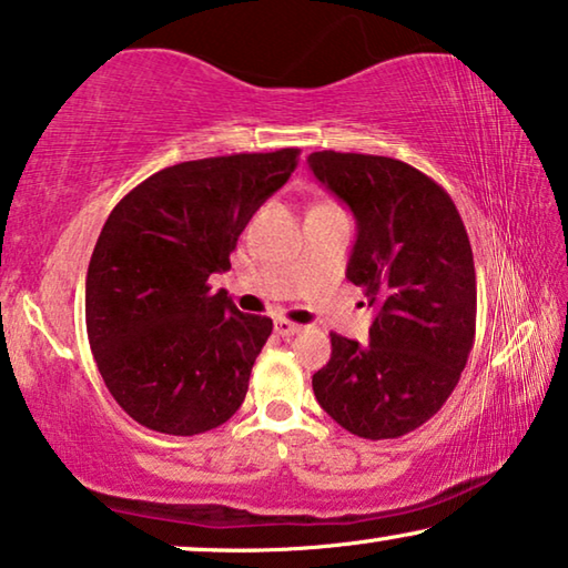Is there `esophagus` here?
<instances>
[{"label":"esophagus","instance_id":"34e87169","mask_svg":"<svg viewBox=\"0 0 568 568\" xmlns=\"http://www.w3.org/2000/svg\"><path fill=\"white\" fill-rule=\"evenodd\" d=\"M301 329H303L301 324L287 322V318H277V322H275V332L281 334V337H293V334H298Z\"/></svg>","mask_w":568,"mask_h":568}]
</instances>
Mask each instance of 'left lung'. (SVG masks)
I'll use <instances>...</instances> for the list:
<instances>
[{
  "label": "left lung",
  "mask_w": 568,
  "mask_h": 568,
  "mask_svg": "<svg viewBox=\"0 0 568 568\" xmlns=\"http://www.w3.org/2000/svg\"><path fill=\"white\" fill-rule=\"evenodd\" d=\"M308 166L355 215L347 281L378 308L371 345L332 334L329 363L311 386L347 433L394 440L443 409L474 347L466 226L450 195L398 159L314 151Z\"/></svg>",
  "instance_id": "left-lung-1"
}]
</instances>
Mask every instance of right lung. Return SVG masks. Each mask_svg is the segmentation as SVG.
<instances>
[{
	"mask_svg": "<svg viewBox=\"0 0 568 568\" xmlns=\"http://www.w3.org/2000/svg\"><path fill=\"white\" fill-rule=\"evenodd\" d=\"M301 149L195 159L151 174L108 215L84 287L87 337L121 409L154 433L190 437L242 406L273 318L242 314L207 277Z\"/></svg>",
	"mask_w": 568,
	"mask_h": 568,
	"instance_id": "add662e5",
	"label": "right lung"
}]
</instances>
